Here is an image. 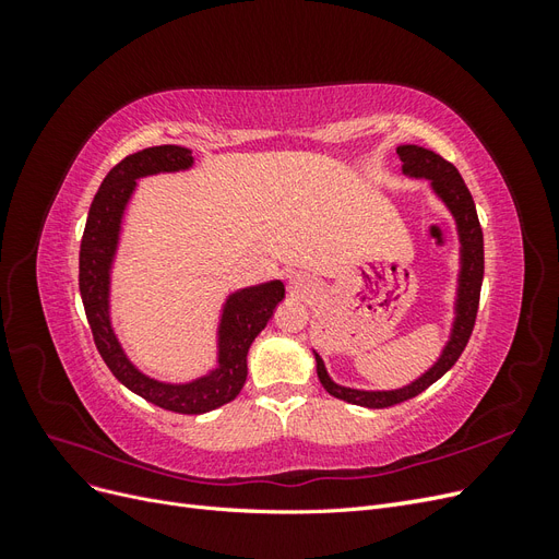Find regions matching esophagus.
Here are the masks:
<instances>
[{"label": "esophagus", "mask_w": 559, "mask_h": 559, "mask_svg": "<svg viewBox=\"0 0 559 559\" xmlns=\"http://www.w3.org/2000/svg\"><path fill=\"white\" fill-rule=\"evenodd\" d=\"M314 289V284L306 275H294L292 277V292L298 296H310Z\"/></svg>", "instance_id": "34e87169"}]
</instances>
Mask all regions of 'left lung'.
Wrapping results in <instances>:
<instances>
[{"label":"left lung","instance_id":"8db88e82","mask_svg":"<svg viewBox=\"0 0 559 559\" xmlns=\"http://www.w3.org/2000/svg\"><path fill=\"white\" fill-rule=\"evenodd\" d=\"M396 154L403 160L405 175L431 179L433 191L445 202L456 218V228H460V242H462V273H460V292H456V319H454L452 337L445 345L441 359H438L419 380H415L413 384L403 389H394V392H361V389L335 384L326 373L324 361H321V357L314 352L317 376H319V382L324 384L326 392L347 403L364 405V408H389V405L408 401L425 392L427 386H431L438 378H443L448 373V370L456 364V359L462 357V352L473 333V326H476L480 286H483V273H485L483 228L476 214V202H473L471 191L466 189L462 175L456 173V167L448 163L443 156L433 154V151L415 146V144L399 146Z\"/></svg>","mask_w":559,"mask_h":559}]
</instances>
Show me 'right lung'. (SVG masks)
<instances>
[{
	"label": "right lung",
	"mask_w": 559,
	"mask_h": 559,
	"mask_svg": "<svg viewBox=\"0 0 559 559\" xmlns=\"http://www.w3.org/2000/svg\"><path fill=\"white\" fill-rule=\"evenodd\" d=\"M191 165V148L163 144L138 151L111 167L93 198L86 230L81 238L79 289L95 347L114 378L158 408L181 415H202L240 394L247 380L249 345L265 329L277 302L284 298V284L275 280L228 296L222 326H218V366L210 376L189 384H165L140 373L118 345L109 319V267L118 245L121 216L134 183L146 175L177 173Z\"/></svg>",
	"instance_id": "1"
}]
</instances>
